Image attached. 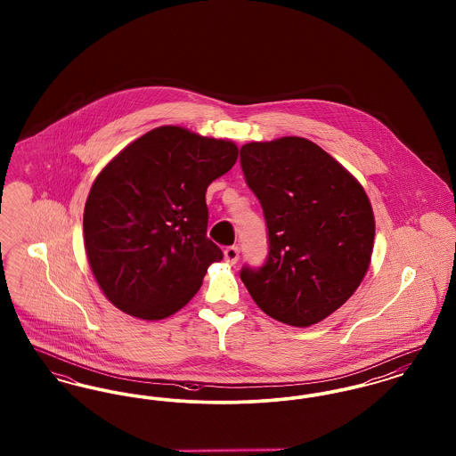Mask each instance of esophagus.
Segmentation results:
<instances>
[{
  "label": "esophagus",
  "mask_w": 456,
  "mask_h": 456,
  "mask_svg": "<svg viewBox=\"0 0 456 456\" xmlns=\"http://www.w3.org/2000/svg\"><path fill=\"white\" fill-rule=\"evenodd\" d=\"M224 260L227 261L229 265H236L239 260V248L238 246H229L224 251Z\"/></svg>",
  "instance_id": "esophagus-1"
}]
</instances>
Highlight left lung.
Here are the masks:
<instances>
[{
  "instance_id": "8db88e82",
  "label": "left lung",
  "mask_w": 456,
  "mask_h": 456,
  "mask_svg": "<svg viewBox=\"0 0 456 456\" xmlns=\"http://www.w3.org/2000/svg\"><path fill=\"white\" fill-rule=\"evenodd\" d=\"M240 166L270 240L266 263L242 268V282L281 323L323 322L352 297L370 265L376 224L362 184L301 136L246 143Z\"/></svg>"
}]
</instances>
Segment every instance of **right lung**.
<instances>
[{"mask_svg": "<svg viewBox=\"0 0 456 456\" xmlns=\"http://www.w3.org/2000/svg\"><path fill=\"white\" fill-rule=\"evenodd\" d=\"M232 140L159 126L97 174L84 242L101 290L123 313L164 320L191 301L222 251L207 238L205 193L238 160Z\"/></svg>", "mask_w": 456, "mask_h": 456, "instance_id": "obj_1", "label": "right lung"}]
</instances>
